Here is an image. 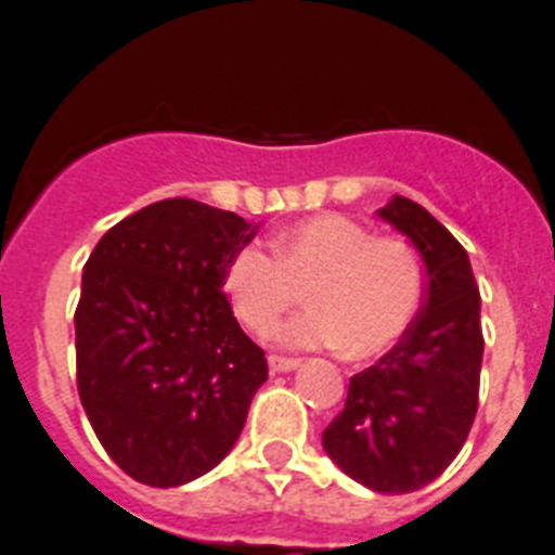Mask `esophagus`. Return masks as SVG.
<instances>
[{"mask_svg":"<svg viewBox=\"0 0 555 555\" xmlns=\"http://www.w3.org/2000/svg\"><path fill=\"white\" fill-rule=\"evenodd\" d=\"M300 366L297 358H286V356H269V370L272 372H292Z\"/></svg>","mask_w":555,"mask_h":555,"instance_id":"esophagus-1","label":"esophagus"}]
</instances>
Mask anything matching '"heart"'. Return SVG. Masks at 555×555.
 <instances>
[{
    "label": "heart",
    "mask_w": 555,
    "mask_h": 555,
    "mask_svg": "<svg viewBox=\"0 0 555 555\" xmlns=\"http://www.w3.org/2000/svg\"><path fill=\"white\" fill-rule=\"evenodd\" d=\"M235 320L272 336L300 302L311 311L283 327L292 347H338L352 361L380 356L411 327L425 294L423 263L403 238L372 235L341 214H320L272 235V255L244 244L222 274Z\"/></svg>",
    "instance_id": "obj_1"
}]
</instances>
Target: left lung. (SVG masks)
I'll list each match as a JSON object with an SVG mask.
<instances>
[{"label":"left lung","mask_w":555,"mask_h":555,"mask_svg":"<svg viewBox=\"0 0 555 555\" xmlns=\"http://www.w3.org/2000/svg\"><path fill=\"white\" fill-rule=\"evenodd\" d=\"M377 217L423 255V308L377 364L350 377L322 448L372 492L405 494L439 478L473 428L483 361L480 294L467 249L423 205L391 197Z\"/></svg>","instance_id":"1"}]
</instances>
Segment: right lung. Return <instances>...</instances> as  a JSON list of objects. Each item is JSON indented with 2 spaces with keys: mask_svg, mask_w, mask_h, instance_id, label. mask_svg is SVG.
Instances as JSON below:
<instances>
[{
  "mask_svg": "<svg viewBox=\"0 0 555 555\" xmlns=\"http://www.w3.org/2000/svg\"><path fill=\"white\" fill-rule=\"evenodd\" d=\"M238 214L160 199L113 224L82 272L77 391L132 480L180 487L230 453L267 358L238 327L222 274L253 242Z\"/></svg>",
  "mask_w": 555,
  "mask_h": 555,
  "instance_id": "right-lung-1",
  "label": "right lung"
}]
</instances>
